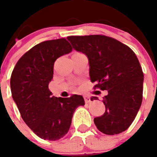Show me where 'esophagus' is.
<instances>
[{
	"label": "esophagus",
	"mask_w": 157,
	"mask_h": 157,
	"mask_svg": "<svg viewBox=\"0 0 157 157\" xmlns=\"http://www.w3.org/2000/svg\"><path fill=\"white\" fill-rule=\"evenodd\" d=\"M83 97H84V99H85V102H86V103H89V102H91V98H90V96H86V95H85L84 96H83Z\"/></svg>",
	"instance_id": "1"
}]
</instances>
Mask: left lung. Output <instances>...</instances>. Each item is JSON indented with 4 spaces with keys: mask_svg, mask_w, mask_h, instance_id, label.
<instances>
[{
    "mask_svg": "<svg viewBox=\"0 0 157 157\" xmlns=\"http://www.w3.org/2000/svg\"><path fill=\"white\" fill-rule=\"evenodd\" d=\"M76 51L88 57L94 90H108L103 97L105 112L94 118L99 131L114 135L126 131L143 99L144 73L135 53L128 45L103 35L67 38ZM96 96L92 100L97 99Z\"/></svg>",
    "mask_w": 157,
    "mask_h": 157,
    "instance_id": "obj_1",
    "label": "left lung"
}]
</instances>
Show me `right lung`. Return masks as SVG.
<instances>
[{
	"mask_svg": "<svg viewBox=\"0 0 157 157\" xmlns=\"http://www.w3.org/2000/svg\"><path fill=\"white\" fill-rule=\"evenodd\" d=\"M64 38L40 42L19 59L10 77L12 97L23 121L38 137L58 140L69 131L75 109L84 105L83 96H52L48 84L57 58L72 51Z\"/></svg>",
	"mask_w": 157,
	"mask_h": 157,
	"instance_id": "right-lung-1",
	"label": "right lung"
}]
</instances>
